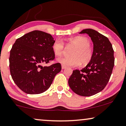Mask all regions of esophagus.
Masks as SVG:
<instances>
[{"label": "esophagus", "instance_id": "obj_1", "mask_svg": "<svg viewBox=\"0 0 126 126\" xmlns=\"http://www.w3.org/2000/svg\"><path fill=\"white\" fill-rule=\"evenodd\" d=\"M66 68V66H63V65H62V69H64V68Z\"/></svg>", "mask_w": 126, "mask_h": 126}]
</instances>
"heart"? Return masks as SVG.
Segmentation results:
<instances>
[{"label": "heart", "mask_w": 126, "mask_h": 126, "mask_svg": "<svg viewBox=\"0 0 126 126\" xmlns=\"http://www.w3.org/2000/svg\"><path fill=\"white\" fill-rule=\"evenodd\" d=\"M69 45L76 47L71 54V58L61 57L57 59L58 63L64 66L76 67L81 64H87L91 61L93 56V52L91 49L90 42L83 36H76L68 39ZM64 44L60 39L54 42L52 45L53 53L56 56H61L64 51Z\"/></svg>", "instance_id": "obj_1"}]
</instances>
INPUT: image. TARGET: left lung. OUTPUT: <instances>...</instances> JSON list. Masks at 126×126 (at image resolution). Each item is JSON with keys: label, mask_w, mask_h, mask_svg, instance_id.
<instances>
[{"label": "left lung", "mask_w": 126, "mask_h": 126, "mask_svg": "<svg viewBox=\"0 0 126 126\" xmlns=\"http://www.w3.org/2000/svg\"><path fill=\"white\" fill-rule=\"evenodd\" d=\"M79 34H87L91 38L93 56L85 67L73 70L68 83L76 94L90 96L101 92L107 85L114 67V50L108 38L94 30L85 29Z\"/></svg>", "instance_id": "left-lung-1"}]
</instances>
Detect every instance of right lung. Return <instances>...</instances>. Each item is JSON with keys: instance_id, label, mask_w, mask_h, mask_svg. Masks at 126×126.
I'll use <instances>...</instances> for the list:
<instances>
[{"instance_id": "add662e5", "label": "right lung", "mask_w": 126, "mask_h": 126, "mask_svg": "<svg viewBox=\"0 0 126 126\" xmlns=\"http://www.w3.org/2000/svg\"><path fill=\"white\" fill-rule=\"evenodd\" d=\"M55 41L50 34L35 30L18 38L13 45L9 58L10 74L17 87L26 94L46 91L61 70L59 63L42 66L55 59Z\"/></svg>"}]
</instances>
